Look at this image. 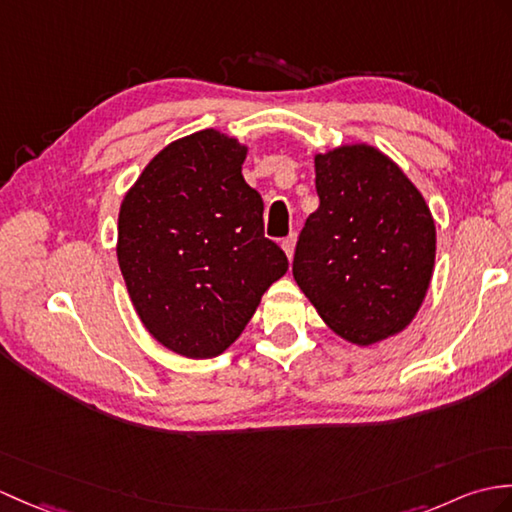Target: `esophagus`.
Wrapping results in <instances>:
<instances>
[{"label":"esophagus","mask_w":512,"mask_h":512,"mask_svg":"<svg viewBox=\"0 0 512 512\" xmlns=\"http://www.w3.org/2000/svg\"><path fill=\"white\" fill-rule=\"evenodd\" d=\"M294 246H296V233H290L285 240L281 242V248L285 251V255H288V259H292L294 255Z\"/></svg>","instance_id":"esophagus-1"}]
</instances>
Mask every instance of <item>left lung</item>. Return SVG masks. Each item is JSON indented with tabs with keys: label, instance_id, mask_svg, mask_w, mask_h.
<instances>
[{
	"label": "left lung",
	"instance_id": "8db88e82",
	"mask_svg": "<svg viewBox=\"0 0 512 512\" xmlns=\"http://www.w3.org/2000/svg\"><path fill=\"white\" fill-rule=\"evenodd\" d=\"M314 168L320 205L296 242L292 275L340 338L368 347L417 316L434 270V218L373 146L316 154Z\"/></svg>",
	"mask_w": 512,
	"mask_h": 512
}]
</instances>
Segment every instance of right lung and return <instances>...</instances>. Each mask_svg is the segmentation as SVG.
<instances>
[{"instance_id": "right-lung-1", "label": "right lung", "mask_w": 512, "mask_h": 512, "mask_svg": "<svg viewBox=\"0 0 512 512\" xmlns=\"http://www.w3.org/2000/svg\"><path fill=\"white\" fill-rule=\"evenodd\" d=\"M246 152L213 128L176 139L122 200L117 261L130 301L150 336L185 358L227 351L288 272L242 176Z\"/></svg>"}]
</instances>
